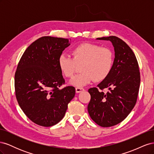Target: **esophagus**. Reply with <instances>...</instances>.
<instances>
[{
  "label": "esophagus",
  "instance_id": "esophagus-1",
  "mask_svg": "<svg viewBox=\"0 0 154 154\" xmlns=\"http://www.w3.org/2000/svg\"><path fill=\"white\" fill-rule=\"evenodd\" d=\"M83 91H85V90H84V88H80V87L76 88V93H80Z\"/></svg>",
  "mask_w": 154,
  "mask_h": 154
}]
</instances>
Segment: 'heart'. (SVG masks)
Instances as JSON below:
<instances>
[{
    "label": "heart",
    "mask_w": 154,
    "mask_h": 154,
    "mask_svg": "<svg viewBox=\"0 0 154 154\" xmlns=\"http://www.w3.org/2000/svg\"><path fill=\"white\" fill-rule=\"evenodd\" d=\"M72 57L60 55L58 66L63 76L71 77L76 65H81L80 74L74 76L69 84L83 87L92 82H102L109 76L113 68L114 56L110 49L101 48L91 43H82L76 45L71 51Z\"/></svg>",
    "instance_id": "b5f03b06"
}]
</instances>
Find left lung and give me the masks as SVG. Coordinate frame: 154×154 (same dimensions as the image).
Listing matches in <instances>:
<instances>
[{"instance_id":"8db88e82","label":"left lung","mask_w":154,"mask_h":154,"mask_svg":"<svg viewBox=\"0 0 154 154\" xmlns=\"http://www.w3.org/2000/svg\"><path fill=\"white\" fill-rule=\"evenodd\" d=\"M112 44L115 58L109 76L88 89L91 98L88 105L91 118L103 127L114 126L123 121L136 105L140 86V72L136 56L123 40L115 36L97 38ZM108 88L109 92L99 91Z\"/></svg>"}]
</instances>
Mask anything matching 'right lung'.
Masks as SVG:
<instances>
[{"mask_svg":"<svg viewBox=\"0 0 154 154\" xmlns=\"http://www.w3.org/2000/svg\"><path fill=\"white\" fill-rule=\"evenodd\" d=\"M70 45L68 39L42 36L33 42L22 56L15 75L17 101L35 123L51 127L61 121L75 88H60L65 80L58 59Z\"/></svg>","mask_w":154,"mask_h":154,"instance_id":"right-lung-1","label":"right lung"}]
</instances>
